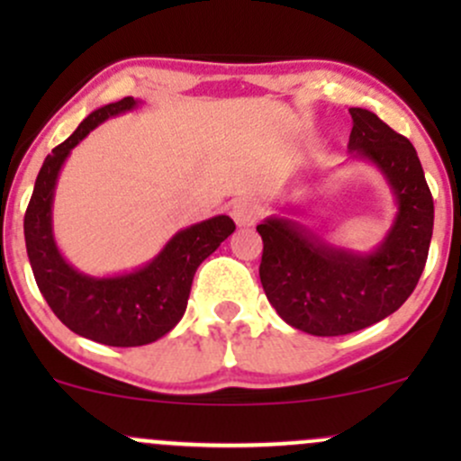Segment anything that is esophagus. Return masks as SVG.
I'll return each instance as SVG.
<instances>
[{
	"label": "esophagus",
	"instance_id": "34e87169",
	"mask_svg": "<svg viewBox=\"0 0 461 461\" xmlns=\"http://www.w3.org/2000/svg\"><path fill=\"white\" fill-rule=\"evenodd\" d=\"M230 214L238 227H249L260 219V205L251 199H236L231 203Z\"/></svg>",
	"mask_w": 461,
	"mask_h": 461
}]
</instances>
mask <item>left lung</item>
Segmentation results:
<instances>
[{
	"mask_svg": "<svg viewBox=\"0 0 461 461\" xmlns=\"http://www.w3.org/2000/svg\"><path fill=\"white\" fill-rule=\"evenodd\" d=\"M348 153L382 173L396 203L393 225L370 251L331 245L288 216L258 225L260 282L277 314L312 336H345L390 316L414 293L433 234V199L411 142L377 114L348 110Z\"/></svg>",
	"mask_w": 461,
	"mask_h": 461,
	"instance_id": "1",
	"label": "left lung"
}]
</instances>
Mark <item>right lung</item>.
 <instances>
[{
  "instance_id": "1",
  "label": "right lung",
  "mask_w": 461,
  "mask_h": 461,
  "mask_svg": "<svg viewBox=\"0 0 461 461\" xmlns=\"http://www.w3.org/2000/svg\"><path fill=\"white\" fill-rule=\"evenodd\" d=\"M142 102H121L93 110L68 139L45 158L23 221L25 247L36 285L71 331L108 347H142L167 336L182 321L199 264L221 247L236 225L219 214L184 227L149 262L128 273L86 275L67 262L54 236V194L62 167L91 131Z\"/></svg>"
}]
</instances>
